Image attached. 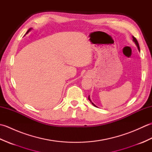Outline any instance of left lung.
<instances>
[{"instance_id":"obj_1","label":"left lung","mask_w":152,"mask_h":152,"mask_svg":"<svg viewBox=\"0 0 152 152\" xmlns=\"http://www.w3.org/2000/svg\"><path fill=\"white\" fill-rule=\"evenodd\" d=\"M133 41L134 42H135V44H137V47H138V50H139L140 51V47H139V44H138V41H137V38H135L134 37H133ZM88 99L89 100V101L90 102H91V103H92V104H93V105H94L95 106H96L94 104H93V103L91 102V99H90V97H89V95L88 96Z\"/></svg>"}]
</instances>
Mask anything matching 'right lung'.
<instances>
[{
	"mask_svg": "<svg viewBox=\"0 0 152 152\" xmlns=\"http://www.w3.org/2000/svg\"><path fill=\"white\" fill-rule=\"evenodd\" d=\"M30 31V29H29V30H28V31H27V33H28V31Z\"/></svg>",
	"mask_w": 152,
	"mask_h": 152,
	"instance_id": "1",
	"label": "right lung"
}]
</instances>
